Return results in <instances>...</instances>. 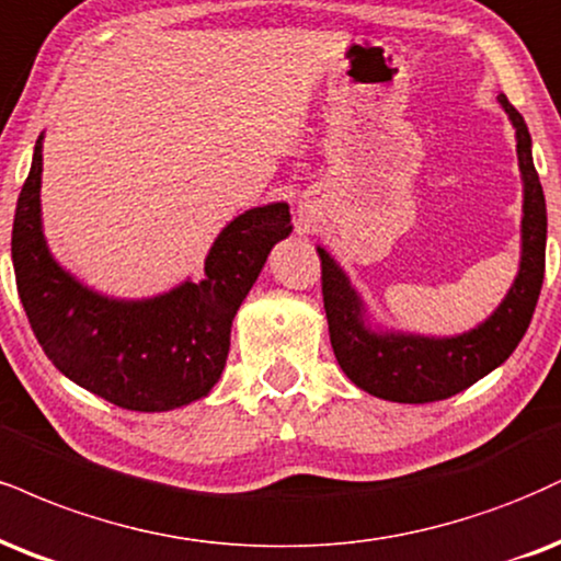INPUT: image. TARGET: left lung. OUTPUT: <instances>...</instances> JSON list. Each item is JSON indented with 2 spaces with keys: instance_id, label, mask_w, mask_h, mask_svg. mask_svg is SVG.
<instances>
[{
  "instance_id": "obj_1",
  "label": "left lung",
  "mask_w": 561,
  "mask_h": 561,
  "mask_svg": "<svg viewBox=\"0 0 561 561\" xmlns=\"http://www.w3.org/2000/svg\"><path fill=\"white\" fill-rule=\"evenodd\" d=\"M517 138V161L523 174V221H519V268L510 293L483 323L455 336H423L381 332L368 321L350 276L319 245L321 289L329 336L336 363L347 379L368 394L389 402L423 404L447 400L473 387L478 379L502 366L528 332L543 285L546 266V198L530 153V133L523 114L499 96Z\"/></svg>"
}]
</instances>
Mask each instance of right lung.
Here are the masks:
<instances>
[{
  "instance_id": "1",
  "label": "right lung",
  "mask_w": 561,
  "mask_h": 561,
  "mask_svg": "<svg viewBox=\"0 0 561 561\" xmlns=\"http://www.w3.org/2000/svg\"><path fill=\"white\" fill-rule=\"evenodd\" d=\"M42 140L12 225L18 293L38 345L67 379L117 408L164 413L206 397L225 370L234 313L272 248L293 232L289 206L234 216L214 240L201 282L157 298H110L59 266L46 245Z\"/></svg>"
}]
</instances>
